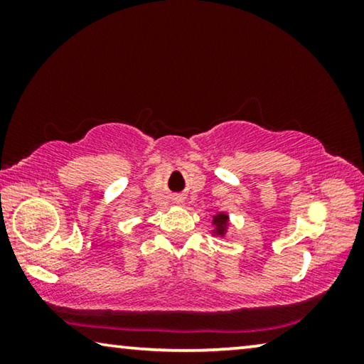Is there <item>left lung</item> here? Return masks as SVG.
Returning <instances> with one entry per match:
<instances>
[{
    "label": "left lung",
    "mask_w": 364,
    "mask_h": 364,
    "mask_svg": "<svg viewBox=\"0 0 364 364\" xmlns=\"http://www.w3.org/2000/svg\"><path fill=\"white\" fill-rule=\"evenodd\" d=\"M226 221H228V217L225 213H220L217 217H213V225H217V234H225Z\"/></svg>",
    "instance_id": "1"
}]
</instances>
